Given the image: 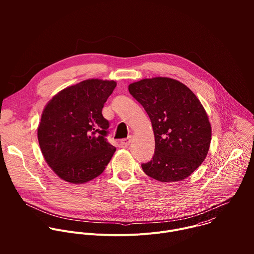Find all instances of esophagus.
Segmentation results:
<instances>
[{
	"label": "esophagus",
	"instance_id": "1",
	"mask_svg": "<svg viewBox=\"0 0 254 254\" xmlns=\"http://www.w3.org/2000/svg\"><path fill=\"white\" fill-rule=\"evenodd\" d=\"M130 142H131V137H130V136H128V137L124 138V139L121 140V144H122V146H124V147H128Z\"/></svg>",
	"mask_w": 254,
	"mask_h": 254
}]
</instances>
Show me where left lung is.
<instances>
[{"label": "left lung", "instance_id": "1", "mask_svg": "<svg viewBox=\"0 0 254 254\" xmlns=\"http://www.w3.org/2000/svg\"><path fill=\"white\" fill-rule=\"evenodd\" d=\"M153 126L155 154L141 164L143 172L160 182L189 177L205 160L211 125L203 105L185 84L168 77L141 79L128 85Z\"/></svg>", "mask_w": 254, "mask_h": 254}]
</instances>
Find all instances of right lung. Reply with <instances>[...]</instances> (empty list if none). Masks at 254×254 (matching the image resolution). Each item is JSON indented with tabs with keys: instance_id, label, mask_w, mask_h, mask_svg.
Listing matches in <instances>:
<instances>
[{
	"instance_id": "1",
	"label": "right lung",
	"mask_w": 254,
	"mask_h": 254,
	"mask_svg": "<svg viewBox=\"0 0 254 254\" xmlns=\"http://www.w3.org/2000/svg\"><path fill=\"white\" fill-rule=\"evenodd\" d=\"M117 86L114 80L87 79L58 92L45 106L38 127L43 157L69 183L98 177L116 148L106 140L110 123L102 108Z\"/></svg>"
}]
</instances>
